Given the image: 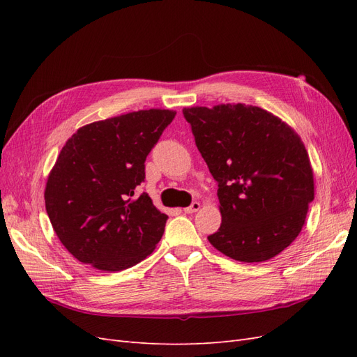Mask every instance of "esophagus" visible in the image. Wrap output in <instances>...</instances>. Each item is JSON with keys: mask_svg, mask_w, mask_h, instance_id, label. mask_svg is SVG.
Wrapping results in <instances>:
<instances>
[{"mask_svg": "<svg viewBox=\"0 0 357 357\" xmlns=\"http://www.w3.org/2000/svg\"><path fill=\"white\" fill-rule=\"evenodd\" d=\"M201 208V204L198 202V201H195V202H192L189 207H186V208H183V211H185L186 214H192V213H195V211H198Z\"/></svg>", "mask_w": 357, "mask_h": 357, "instance_id": "1", "label": "esophagus"}]
</instances>
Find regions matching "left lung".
<instances>
[{
    "label": "left lung",
    "mask_w": 357,
    "mask_h": 357,
    "mask_svg": "<svg viewBox=\"0 0 357 357\" xmlns=\"http://www.w3.org/2000/svg\"><path fill=\"white\" fill-rule=\"evenodd\" d=\"M201 156L218 181L222 225L208 241L240 262H264L299 235L314 199L299 135L259 107L183 109Z\"/></svg>",
    "instance_id": "8db88e82"
}]
</instances>
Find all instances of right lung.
<instances>
[{"label":"right lung","instance_id":"right-lung-1","mask_svg":"<svg viewBox=\"0 0 357 357\" xmlns=\"http://www.w3.org/2000/svg\"><path fill=\"white\" fill-rule=\"evenodd\" d=\"M176 112L139 110L80 128L62 147L45 190L63 247L100 271H123L155 250L168 215L138 186L144 162Z\"/></svg>","mask_w":357,"mask_h":357}]
</instances>
